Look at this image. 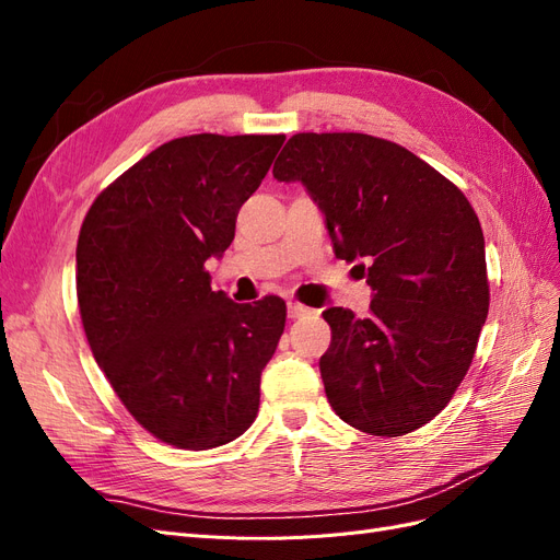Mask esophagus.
I'll list each match as a JSON object with an SVG mask.
<instances>
[{
	"mask_svg": "<svg viewBox=\"0 0 560 560\" xmlns=\"http://www.w3.org/2000/svg\"><path fill=\"white\" fill-rule=\"evenodd\" d=\"M287 313H290V317H292V319H296V317L308 315V313H311V308H308V306H303V303H299V301H290V303H287Z\"/></svg>",
	"mask_w": 560,
	"mask_h": 560,
	"instance_id": "obj_1",
	"label": "esophagus"
}]
</instances>
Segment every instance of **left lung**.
<instances>
[{
	"instance_id": "obj_1",
	"label": "left lung",
	"mask_w": 560,
	"mask_h": 560,
	"mask_svg": "<svg viewBox=\"0 0 560 560\" xmlns=\"http://www.w3.org/2000/svg\"><path fill=\"white\" fill-rule=\"evenodd\" d=\"M303 182L338 259H362L369 317L329 308L319 374L336 416L374 436L430 422L463 383L488 315L486 249L465 194L430 163L364 132H296L273 165Z\"/></svg>"
}]
</instances>
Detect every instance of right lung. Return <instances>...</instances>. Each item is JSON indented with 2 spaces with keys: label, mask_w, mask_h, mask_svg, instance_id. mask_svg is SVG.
<instances>
[{
  "label": "right lung",
  "mask_w": 560,
  "mask_h": 560,
  "mask_svg": "<svg viewBox=\"0 0 560 560\" xmlns=\"http://www.w3.org/2000/svg\"><path fill=\"white\" fill-rule=\"evenodd\" d=\"M284 135H186L97 194L77 243V299L116 397L163 444L208 451L259 411L261 371L284 331L280 296L233 303L206 261L235 235Z\"/></svg>",
  "instance_id": "right-lung-1"
}]
</instances>
